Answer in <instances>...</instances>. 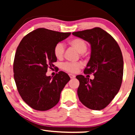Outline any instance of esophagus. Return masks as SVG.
I'll list each match as a JSON object with an SVG mask.
<instances>
[{
    "label": "esophagus",
    "instance_id": "esophagus-1",
    "mask_svg": "<svg viewBox=\"0 0 135 135\" xmlns=\"http://www.w3.org/2000/svg\"><path fill=\"white\" fill-rule=\"evenodd\" d=\"M69 77L71 79H74L75 77V75L73 74H69Z\"/></svg>",
    "mask_w": 135,
    "mask_h": 135
}]
</instances>
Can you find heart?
<instances>
[{
  "label": "heart",
  "mask_w": 135,
  "mask_h": 135,
  "mask_svg": "<svg viewBox=\"0 0 135 135\" xmlns=\"http://www.w3.org/2000/svg\"><path fill=\"white\" fill-rule=\"evenodd\" d=\"M69 45L75 49L80 54H84L87 50L88 43L85 40L80 38H74L69 42ZM65 47L61 42H58L55 45L53 52L55 57L58 60H61L63 58ZM62 69L71 73H77L79 69L82 67V64L80 62H65L62 64Z\"/></svg>",
  "instance_id": "heart-1"
}]
</instances>
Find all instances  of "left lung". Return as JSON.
<instances>
[{
	"instance_id": "1",
	"label": "left lung",
	"mask_w": 135,
	"mask_h": 135,
	"mask_svg": "<svg viewBox=\"0 0 135 135\" xmlns=\"http://www.w3.org/2000/svg\"><path fill=\"white\" fill-rule=\"evenodd\" d=\"M73 35L88 42L91 55L84 74L93 73V80L82 75L77 89L79 100L93 110L106 108L115 97L122 82L123 60L121 50L115 40L100 27L73 32Z\"/></svg>"
}]
</instances>
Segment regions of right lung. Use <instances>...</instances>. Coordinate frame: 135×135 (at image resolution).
Returning <instances> with one entry per match:
<instances>
[{
	"label": "right lung",
	"mask_w": 135,
	"mask_h": 135,
	"mask_svg": "<svg viewBox=\"0 0 135 135\" xmlns=\"http://www.w3.org/2000/svg\"><path fill=\"white\" fill-rule=\"evenodd\" d=\"M71 32H60L38 28L24 37L17 47L13 62L14 79L19 94L31 108L47 110L58 104L61 92L70 80L67 74L58 72L47 76L57 58L53 52L56 44Z\"/></svg>",
	"instance_id": "1"
}]
</instances>
